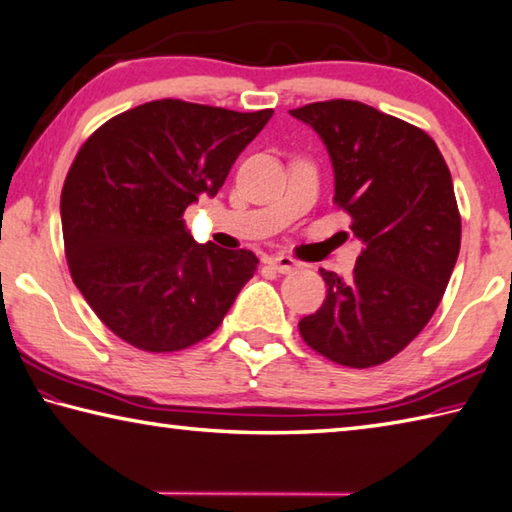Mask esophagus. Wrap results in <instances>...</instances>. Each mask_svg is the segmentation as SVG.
I'll return each instance as SVG.
<instances>
[{
  "label": "esophagus",
  "instance_id": "1",
  "mask_svg": "<svg viewBox=\"0 0 512 512\" xmlns=\"http://www.w3.org/2000/svg\"><path fill=\"white\" fill-rule=\"evenodd\" d=\"M266 264L271 266V268H275V271H277V273H282V275H286V273H293L295 268L300 266V264L295 262L293 257H288V255H273V257H268V259H266Z\"/></svg>",
  "mask_w": 512,
  "mask_h": 512
}]
</instances>
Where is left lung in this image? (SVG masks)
<instances>
[{
  "label": "left lung",
  "mask_w": 512,
  "mask_h": 512,
  "mask_svg": "<svg viewBox=\"0 0 512 512\" xmlns=\"http://www.w3.org/2000/svg\"><path fill=\"white\" fill-rule=\"evenodd\" d=\"M327 145L336 206L365 248L351 280L320 271L327 297L300 320L306 345L345 367L394 358L423 331L457 264L461 217L439 147L358 100L291 109Z\"/></svg>",
  "instance_id": "1"
}]
</instances>
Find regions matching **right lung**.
<instances>
[{
  "label": "right lung",
  "instance_id": "add662e5",
  "mask_svg": "<svg viewBox=\"0 0 512 512\" xmlns=\"http://www.w3.org/2000/svg\"><path fill=\"white\" fill-rule=\"evenodd\" d=\"M273 109L230 111L152 100L87 138L60 199L64 253L78 291L136 349L181 351L208 338L259 259L197 244L183 212L215 197Z\"/></svg>",
  "mask_w": 512,
  "mask_h": 512
}]
</instances>
